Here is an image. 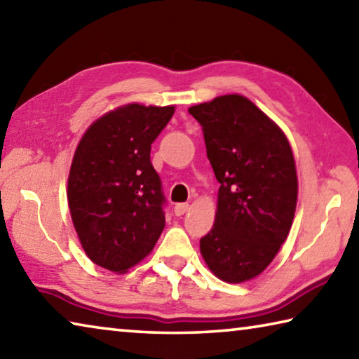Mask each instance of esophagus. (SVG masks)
<instances>
[{
  "label": "esophagus",
  "instance_id": "esophagus-1",
  "mask_svg": "<svg viewBox=\"0 0 359 359\" xmlns=\"http://www.w3.org/2000/svg\"><path fill=\"white\" fill-rule=\"evenodd\" d=\"M187 210H188V204L187 203H179V204L174 205V214L177 215V217L184 215Z\"/></svg>",
  "mask_w": 359,
  "mask_h": 359
}]
</instances>
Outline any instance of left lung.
I'll return each mask as SVG.
<instances>
[{"label": "left lung", "mask_w": 359, "mask_h": 359, "mask_svg": "<svg viewBox=\"0 0 359 359\" xmlns=\"http://www.w3.org/2000/svg\"><path fill=\"white\" fill-rule=\"evenodd\" d=\"M220 184L215 223L199 241L209 269L229 283L259 276L287 239L297 177L283 131L250 100L224 95L188 109Z\"/></svg>", "instance_id": "obj_1"}]
</instances>
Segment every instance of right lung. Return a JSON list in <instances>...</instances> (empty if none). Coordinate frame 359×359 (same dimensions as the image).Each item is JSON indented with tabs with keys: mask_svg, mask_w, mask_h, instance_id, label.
I'll return each instance as SVG.
<instances>
[{
	"mask_svg": "<svg viewBox=\"0 0 359 359\" xmlns=\"http://www.w3.org/2000/svg\"><path fill=\"white\" fill-rule=\"evenodd\" d=\"M174 106L126 104L102 115L79 142L68 179V204L87 257L126 272L154 250L165 228L161 179L150 149Z\"/></svg>",
	"mask_w": 359,
	"mask_h": 359,
	"instance_id": "obj_1",
	"label": "right lung"
}]
</instances>
